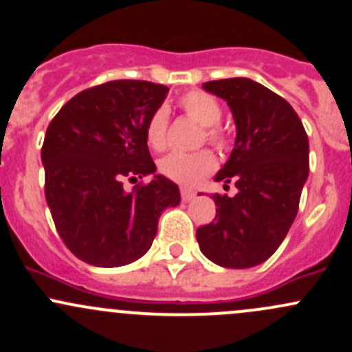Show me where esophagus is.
<instances>
[{
  "instance_id": "1",
  "label": "esophagus",
  "mask_w": 352,
  "mask_h": 352,
  "mask_svg": "<svg viewBox=\"0 0 352 352\" xmlns=\"http://www.w3.org/2000/svg\"><path fill=\"white\" fill-rule=\"evenodd\" d=\"M180 197H182L184 202H190L195 197V194L192 190H188V188H182L180 190Z\"/></svg>"
}]
</instances>
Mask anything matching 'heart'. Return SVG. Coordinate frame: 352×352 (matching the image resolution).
I'll return each instance as SVG.
<instances>
[{
	"label": "heart",
	"instance_id": "1",
	"mask_svg": "<svg viewBox=\"0 0 352 352\" xmlns=\"http://www.w3.org/2000/svg\"><path fill=\"white\" fill-rule=\"evenodd\" d=\"M180 108L190 120L204 126L202 140L210 145L223 148L226 145V131L219 126L223 118V108L214 96L204 91H190L180 99ZM166 123L168 114L165 108H158L146 123V143L153 150L162 151L166 146ZM216 158L210 151L201 150L194 153H179L173 151L158 162V172L166 179L173 180L184 187H194L216 168Z\"/></svg>",
	"mask_w": 352,
	"mask_h": 352
}]
</instances>
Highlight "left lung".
Masks as SVG:
<instances>
[{"label":"left lung","mask_w":352,"mask_h":352,"mask_svg":"<svg viewBox=\"0 0 352 352\" xmlns=\"http://www.w3.org/2000/svg\"><path fill=\"white\" fill-rule=\"evenodd\" d=\"M236 123L231 157L216 182H234V197L212 194L216 217L195 232L206 258L224 268H251L268 260L287 236L309 177V138L282 96L246 79L209 80Z\"/></svg>","instance_id":"obj_1"}]
</instances>
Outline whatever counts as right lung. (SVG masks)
I'll use <instances>...</instances> for the list:
<instances>
[{
	"label": "right lung",
	"mask_w": 352,
	"mask_h": 352,
	"mask_svg": "<svg viewBox=\"0 0 352 352\" xmlns=\"http://www.w3.org/2000/svg\"><path fill=\"white\" fill-rule=\"evenodd\" d=\"M166 94L168 87L148 80H109L74 96L47 128V204L62 241L89 265L114 268L142 258L164 209L180 204L179 187L164 175L123 188V179L157 170L145 129Z\"/></svg>",
	"instance_id": "add662e5"
}]
</instances>
